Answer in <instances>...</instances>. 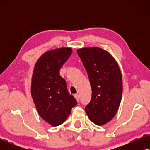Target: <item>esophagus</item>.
Here are the masks:
<instances>
[{"label":"esophagus","instance_id":"obj_1","mask_svg":"<svg viewBox=\"0 0 150 150\" xmlns=\"http://www.w3.org/2000/svg\"><path fill=\"white\" fill-rule=\"evenodd\" d=\"M74 98H76V100L77 102H79V100H80V96H79V94H75V95H74Z\"/></svg>","mask_w":150,"mask_h":150}]
</instances>
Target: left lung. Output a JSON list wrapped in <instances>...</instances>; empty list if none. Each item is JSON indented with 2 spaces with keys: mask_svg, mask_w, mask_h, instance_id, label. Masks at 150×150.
I'll return each mask as SVG.
<instances>
[{
  "mask_svg": "<svg viewBox=\"0 0 150 150\" xmlns=\"http://www.w3.org/2000/svg\"><path fill=\"white\" fill-rule=\"evenodd\" d=\"M89 77L92 96L85 106L88 117L98 126L106 124L115 116L122 96V76L111 54L98 47L77 50Z\"/></svg>",
  "mask_w": 150,
  "mask_h": 150,
  "instance_id": "1",
  "label": "left lung"
}]
</instances>
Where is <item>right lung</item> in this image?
I'll return each instance as SVG.
<instances>
[{
	"instance_id": "add662e5",
	"label": "right lung",
	"mask_w": 150,
	"mask_h": 150,
	"mask_svg": "<svg viewBox=\"0 0 150 150\" xmlns=\"http://www.w3.org/2000/svg\"><path fill=\"white\" fill-rule=\"evenodd\" d=\"M71 52V48L47 51L37 61L33 71L31 97L41 118L52 126L63 124L77 104L59 74L61 67Z\"/></svg>"
}]
</instances>
